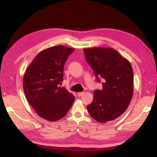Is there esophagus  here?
I'll use <instances>...</instances> for the list:
<instances>
[{
	"mask_svg": "<svg viewBox=\"0 0 157 157\" xmlns=\"http://www.w3.org/2000/svg\"><path fill=\"white\" fill-rule=\"evenodd\" d=\"M84 94H85V93H84L83 92H78V95L79 97H81V95H83Z\"/></svg>",
	"mask_w": 157,
	"mask_h": 157,
	"instance_id": "obj_1",
	"label": "esophagus"
}]
</instances>
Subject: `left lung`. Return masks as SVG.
I'll return each instance as SVG.
<instances>
[{
	"label": "left lung",
	"mask_w": 157,
	"mask_h": 157,
	"mask_svg": "<svg viewBox=\"0 0 157 157\" xmlns=\"http://www.w3.org/2000/svg\"><path fill=\"white\" fill-rule=\"evenodd\" d=\"M86 62L102 90L94 92L93 102L87 105L89 114L100 123L115 120L127 109L133 95L134 73L128 60L110 48H85Z\"/></svg>",
	"instance_id": "left-lung-1"
}]
</instances>
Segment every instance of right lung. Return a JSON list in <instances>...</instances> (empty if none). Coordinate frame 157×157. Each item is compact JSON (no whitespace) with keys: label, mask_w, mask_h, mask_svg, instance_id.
Returning <instances> with one entry per match:
<instances>
[{"label":"right lung","mask_w":157,"mask_h":157,"mask_svg":"<svg viewBox=\"0 0 157 157\" xmlns=\"http://www.w3.org/2000/svg\"><path fill=\"white\" fill-rule=\"evenodd\" d=\"M74 48L56 46L44 49L32 60L23 79L25 95L40 117L50 121L67 114L75 97L64 87L63 66Z\"/></svg>","instance_id":"obj_1"}]
</instances>
